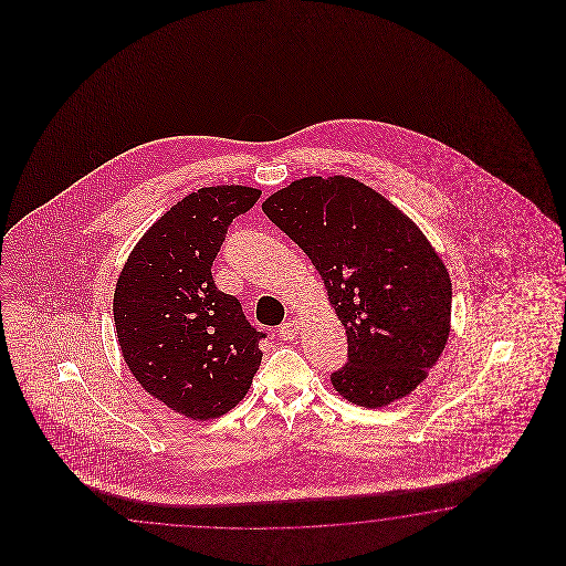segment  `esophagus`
<instances>
[{"label": "esophagus", "instance_id": "34e87169", "mask_svg": "<svg viewBox=\"0 0 566 566\" xmlns=\"http://www.w3.org/2000/svg\"><path fill=\"white\" fill-rule=\"evenodd\" d=\"M300 322L297 319H291V322H285V324H281L279 327V334L283 339H293V337L300 334Z\"/></svg>", "mask_w": 566, "mask_h": 566}]
</instances>
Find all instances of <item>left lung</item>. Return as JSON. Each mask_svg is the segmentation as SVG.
Wrapping results in <instances>:
<instances>
[{
    "mask_svg": "<svg viewBox=\"0 0 566 566\" xmlns=\"http://www.w3.org/2000/svg\"><path fill=\"white\" fill-rule=\"evenodd\" d=\"M263 212L300 244L348 336L337 395L380 409L429 376L451 332V279L422 230L370 186L310 176L271 193Z\"/></svg>",
    "mask_w": 566,
    "mask_h": 566,
    "instance_id": "1",
    "label": "left lung"
}]
</instances>
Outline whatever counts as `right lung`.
<instances>
[{"label": "right lung", "instance_id": "obj_1", "mask_svg": "<svg viewBox=\"0 0 566 566\" xmlns=\"http://www.w3.org/2000/svg\"><path fill=\"white\" fill-rule=\"evenodd\" d=\"M259 198L234 184L188 193L133 247L115 285L123 360L151 397L193 421L234 409L263 360L265 334L210 271L230 222Z\"/></svg>", "mask_w": 566, "mask_h": 566}]
</instances>
